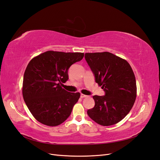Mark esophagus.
Segmentation results:
<instances>
[{"label": "esophagus", "mask_w": 160, "mask_h": 160, "mask_svg": "<svg viewBox=\"0 0 160 160\" xmlns=\"http://www.w3.org/2000/svg\"><path fill=\"white\" fill-rule=\"evenodd\" d=\"M87 97H88V95H84V94H81V98H87Z\"/></svg>", "instance_id": "obj_1"}]
</instances>
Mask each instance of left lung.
Returning <instances> with one entry per match:
<instances>
[{
    "instance_id": "8db88e82",
    "label": "left lung",
    "mask_w": 160,
    "mask_h": 160,
    "mask_svg": "<svg viewBox=\"0 0 160 160\" xmlns=\"http://www.w3.org/2000/svg\"><path fill=\"white\" fill-rule=\"evenodd\" d=\"M85 58L95 82L105 93L93 97L95 106L88 114L103 126L118 123L128 114L136 99V81L132 67L126 60L109 52H87Z\"/></svg>"
}]
</instances>
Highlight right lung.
I'll use <instances>...</instances> for the list:
<instances>
[{"mask_svg":"<svg viewBox=\"0 0 160 160\" xmlns=\"http://www.w3.org/2000/svg\"><path fill=\"white\" fill-rule=\"evenodd\" d=\"M84 57L83 52L48 51L31 60L24 73L22 96L38 122L57 126L69 117L79 93L61 88L68 80V70Z\"/></svg>","mask_w":160,"mask_h":160,"instance_id":"right-lung-1","label":"right lung"}]
</instances>
